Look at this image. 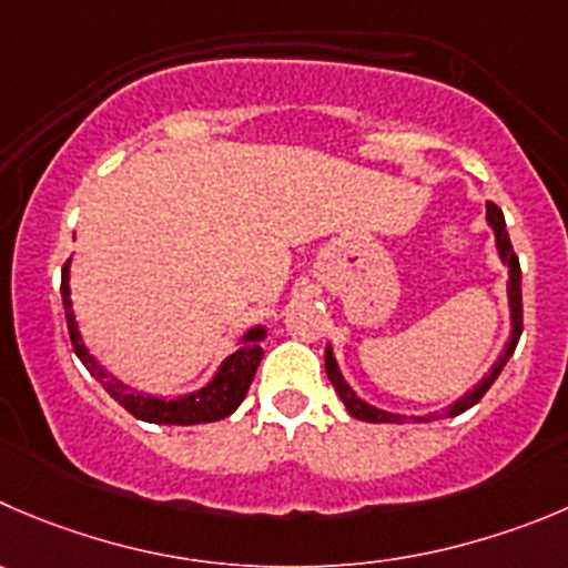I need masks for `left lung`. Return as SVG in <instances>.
Here are the masks:
<instances>
[{"instance_id":"1","label":"left lung","mask_w":568,"mask_h":568,"mask_svg":"<svg viewBox=\"0 0 568 568\" xmlns=\"http://www.w3.org/2000/svg\"><path fill=\"white\" fill-rule=\"evenodd\" d=\"M485 220H488V225L494 229V236H496V251H499V258L501 264H507V306H510V339H507L505 351L499 354V359L490 365L488 374L483 376V379L477 382V385L471 387V390L466 393L463 398H457L455 404H449L446 409H440V413H432V415H409L413 420H435V418H455V415L466 413V409H471L474 404L479 402V398L488 393V387L494 385L496 376L501 374V368H505V362L510 359L513 351H516V343L518 337H521V267H518V256L513 253V245H510V236H507V229H505V214H501V209L496 206V203H488V212H485ZM326 374H328V382L334 385V390H337V396L343 398L345 409H348L354 418L359 420H371V424H404L407 420V415H398V413H387V409H379L374 407V404H368L365 398L356 396L354 390H351L348 382L343 379V374H339V365L337 359H334V351L332 345H326Z\"/></svg>"}]
</instances>
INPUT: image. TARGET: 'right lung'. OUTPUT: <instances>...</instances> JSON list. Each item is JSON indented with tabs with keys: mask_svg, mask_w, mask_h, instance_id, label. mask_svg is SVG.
<instances>
[{
	"mask_svg": "<svg viewBox=\"0 0 568 568\" xmlns=\"http://www.w3.org/2000/svg\"><path fill=\"white\" fill-rule=\"evenodd\" d=\"M69 258L63 264L61 273V295H63V312H67V326L69 337H72V348L78 354V359L83 362L89 374L100 382L108 390V396L113 402H119L131 415H136L139 420H148V424H170V426H192V424H212V420L229 418L236 407L242 404V398L247 396V387H251L253 376H256L258 362H262V339L267 337V328L253 326L242 334L240 348L234 354H229L223 359V365L217 368V374L212 376L206 387L200 390L186 393V396L178 398H159V396H144V393H133L131 387L122 385V382L113 379L100 362L91 356V351L85 348L83 334H80L78 321H74L72 310V290H69Z\"/></svg>",
	"mask_w": 568,
	"mask_h": 568,
	"instance_id": "1",
	"label": "right lung"
}]
</instances>
